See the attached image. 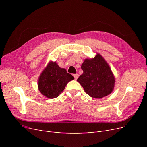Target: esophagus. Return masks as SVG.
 Here are the masks:
<instances>
[{
	"mask_svg": "<svg viewBox=\"0 0 147 147\" xmlns=\"http://www.w3.org/2000/svg\"><path fill=\"white\" fill-rule=\"evenodd\" d=\"M74 78H75V80H77V79L78 78V74H74Z\"/></svg>",
	"mask_w": 147,
	"mask_h": 147,
	"instance_id": "34e87169",
	"label": "esophagus"
}]
</instances>
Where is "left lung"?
<instances>
[{
	"label": "left lung",
	"instance_id": "left-lung-1",
	"mask_svg": "<svg viewBox=\"0 0 147 147\" xmlns=\"http://www.w3.org/2000/svg\"><path fill=\"white\" fill-rule=\"evenodd\" d=\"M83 74L77 82L89 96L102 98L110 94L115 85V77L109 64L102 56L97 54L92 59H86L82 65Z\"/></svg>",
	"mask_w": 147,
	"mask_h": 147
}]
</instances>
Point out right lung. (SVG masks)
<instances>
[{"label": "right lung", "mask_w": 147, "mask_h": 147, "mask_svg": "<svg viewBox=\"0 0 147 147\" xmlns=\"http://www.w3.org/2000/svg\"><path fill=\"white\" fill-rule=\"evenodd\" d=\"M74 77L65 69L58 66L56 62H50L38 78V90L43 95L50 99L58 97L68 82Z\"/></svg>", "instance_id": "right-lung-1"}]
</instances>
